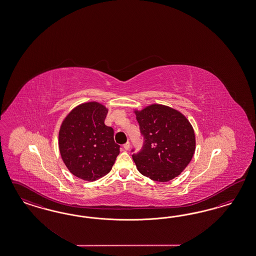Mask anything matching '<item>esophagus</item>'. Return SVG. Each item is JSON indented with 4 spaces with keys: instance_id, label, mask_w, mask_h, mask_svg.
I'll return each instance as SVG.
<instances>
[{
    "instance_id": "obj_1",
    "label": "esophagus",
    "mask_w": 256,
    "mask_h": 256,
    "mask_svg": "<svg viewBox=\"0 0 256 256\" xmlns=\"http://www.w3.org/2000/svg\"><path fill=\"white\" fill-rule=\"evenodd\" d=\"M130 148V142H126L124 144V150H128Z\"/></svg>"
}]
</instances>
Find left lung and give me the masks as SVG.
<instances>
[{
  "label": "left lung",
  "mask_w": 256,
  "mask_h": 256,
  "mask_svg": "<svg viewBox=\"0 0 256 256\" xmlns=\"http://www.w3.org/2000/svg\"><path fill=\"white\" fill-rule=\"evenodd\" d=\"M144 136V146L132 158L140 172L158 182L176 178L190 162L195 152V134L180 112L160 104L135 110Z\"/></svg>",
  "instance_id": "8db88e82"
}]
</instances>
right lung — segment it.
Segmentation results:
<instances>
[{"label": "right lung", "instance_id": "add662e5", "mask_svg": "<svg viewBox=\"0 0 256 256\" xmlns=\"http://www.w3.org/2000/svg\"><path fill=\"white\" fill-rule=\"evenodd\" d=\"M108 108L98 102L80 104L64 119L59 150L72 174L84 181L106 176L120 153L112 128L104 124Z\"/></svg>", "mask_w": 256, "mask_h": 256}]
</instances>
